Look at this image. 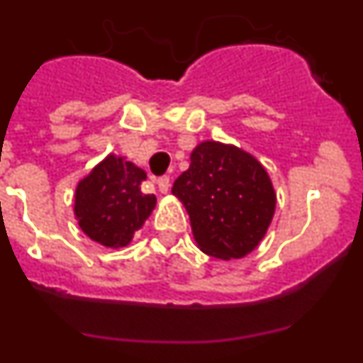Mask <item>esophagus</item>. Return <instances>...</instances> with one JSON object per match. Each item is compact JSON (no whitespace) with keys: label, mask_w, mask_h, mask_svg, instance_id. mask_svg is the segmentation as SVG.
I'll return each mask as SVG.
<instances>
[{"label":"esophagus","mask_w":363,"mask_h":363,"mask_svg":"<svg viewBox=\"0 0 363 363\" xmlns=\"http://www.w3.org/2000/svg\"><path fill=\"white\" fill-rule=\"evenodd\" d=\"M158 189L163 192V194H165V192H169V189H171V178H169V176H160Z\"/></svg>","instance_id":"obj_1"}]
</instances>
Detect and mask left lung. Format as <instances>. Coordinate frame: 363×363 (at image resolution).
Segmentation results:
<instances>
[{"label":"left lung","mask_w":363,"mask_h":363,"mask_svg":"<svg viewBox=\"0 0 363 363\" xmlns=\"http://www.w3.org/2000/svg\"><path fill=\"white\" fill-rule=\"evenodd\" d=\"M191 218L198 247L220 259L243 258L267 233L277 207L258 160L233 145L203 142L172 185Z\"/></svg>","instance_id":"left-lung-1"}]
</instances>
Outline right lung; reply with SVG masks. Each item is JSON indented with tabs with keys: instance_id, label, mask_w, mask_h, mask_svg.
I'll return each mask as SVG.
<instances>
[{
	"instance_id": "obj_1",
	"label": "right lung",
	"mask_w": 363,
	"mask_h": 363,
	"mask_svg": "<svg viewBox=\"0 0 363 363\" xmlns=\"http://www.w3.org/2000/svg\"><path fill=\"white\" fill-rule=\"evenodd\" d=\"M147 174L134 163L108 156L76 189L74 214L83 233L105 247H125L156 205L143 194Z\"/></svg>"
}]
</instances>
